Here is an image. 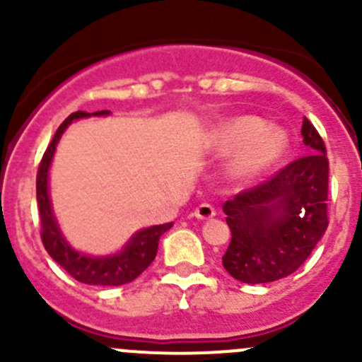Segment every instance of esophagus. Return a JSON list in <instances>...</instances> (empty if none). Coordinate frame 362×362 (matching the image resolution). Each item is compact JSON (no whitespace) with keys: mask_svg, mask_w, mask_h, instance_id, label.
Masks as SVG:
<instances>
[{"mask_svg":"<svg viewBox=\"0 0 362 362\" xmlns=\"http://www.w3.org/2000/svg\"><path fill=\"white\" fill-rule=\"evenodd\" d=\"M194 215L198 218H210V217H214V215H215V208L211 206L210 203H202V204H198V206H196Z\"/></svg>","mask_w":362,"mask_h":362,"instance_id":"obj_1","label":"esophagus"}]
</instances>
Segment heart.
I'll return each mask as SVG.
<instances>
[{
  "instance_id": "b5f03b06",
  "label": "heart",
  "mask_w": 362,
  "mask_h": 362,
  "mask_svg": "<svg viewBox=\"0 0 362 362\" xmlns=\"http://www.w3.org/2000/svg\"><path fill=\"white\" fill-rule=\"evenodd\" d=\"M222 151H242L236 168L242 173H257L279 160L287 151L289 138L282 129H268L257 117H240L217 133Z\"/></svg>"
}]
</instances>
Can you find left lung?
<instances>
[{
    "instance_id": "8db88e82",
    "label": "left lung",
    "mask_w": 362,
    "mask_h": 362,
    "mask_svg": "<svg viewBox=\"0 0 362 362\" xmlns=\"http://www.w3.org/2000/svg\"><path fill=\"white\" fill-rule=\"evenodd\" d=\"M301 136L308 154L224 203L231 242L222 264L240 282L266 284L289 276L308 259L329 224L326 145L308 119H303Z\"/></svg>"
}]
</instances>
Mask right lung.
Listing matches in <instances>:
<instances>
[{
	"mask_svg": "<svg viewBox=\"0 0 362 362\" xmlns=\"http://www.w3.org/2000/svg\"><path fill=\"white\" fill-rule=\"evenodd\" d=\"M107 113L110 112L100 110L94 112V115H107ZM89 115L90 113L87 112L71 113L57 127L52 141H50L45 154L40 160L38 173H36V202H38L40 224H42L40 236H42L43 247L49 252L50 257L57 264L63 266L69 275L75 280H78V282L89 284V286H124V284L133 282L136 276H140L151 266L156 254H158L159 238L173 224L168 222V224L152 226V228L136 233L131 238V242L124 247L122 252L115 255H108V257H90V255L78 254V252L73 250L64 242L63 235H61L59 228H57L56 218L52 215V208H50L49 187H47L49 166L50 160H52L54 151H56L57 141H59L61 134L66 129L68 124L75 119H82V117Z\"/></svg>",
	"mask_w": 362,
	"mask_h": 362,
	"instance_id": "obj_1",
	"label": "right lung"
}]
</instances>
